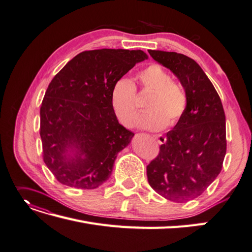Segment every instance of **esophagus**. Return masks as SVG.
<instances>
[{"instance_id":"34e87169","label":"esophagus","mask_w":252,"mask_h":252,"mask_svg":"<svg viewBox=\"0 0 252 252\" xmlns=\"http://www.w3.org/2000/svg\"><path fill=\"white\" fill-rule=\"evenodd\" d=\"M154 138H156V139L158 140V143L159 145H163V144H165L166 141H167V138H166V136H164V135H162V134L154 135Z\"/></svg>"}]
</instances>
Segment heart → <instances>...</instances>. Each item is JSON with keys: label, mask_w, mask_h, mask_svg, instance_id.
I'll list each match as a JSON object with an SVG mask.
<instances>
[{"label": "heart", "mask_w": 252, "mask_h": 252, "mask_svg": "<svg viewBox=\"0 0 252 252\" xmlns=\"http://www.w3.org/2000/svg\"><path fill=\"white\" fill-rule=\"evenodd\" d=\"M143 92H151L146 108L137 119L139 127L158 131L167 125L173 126L183 117L188 107V95L180 84L171 81V75L158 63H152L137 73ZM112 105L122 125L131 127L136 121L138 111L136 87L134 83L121 77L112 89Z\"/></svg>", "instance_id": "heart-1"}]
</instances>
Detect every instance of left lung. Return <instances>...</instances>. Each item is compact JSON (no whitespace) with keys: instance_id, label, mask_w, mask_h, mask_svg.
<instances>
[{"instance_id":"8db88e82","label":"left lung","mask_w":252,"mask_h":252,"mask_svg":"<svg viewBox=\"0 0 252 252\" xmlns=\"http://www.w3.org/2000/svg\"><path fill=\"white\" fill-rule=\"evenodd\" d=\"M148 52L178 77L188 95L183 117L166 134L158 156L147 166L148 182L170 201L188 202L201 195L221 171L227 151L223 107L209 77L190 57Z\"/></svg>"}]
</instances>
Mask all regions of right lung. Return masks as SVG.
<instances>
[{"label": "right lung", "mask_w": 252, "mask_h": 252, "mask_svg": "<svg viewBox=\"0 0 252 252\" xmlns=\"http://www.w3.org/2000/svg\"><path fill=\"white\" fill-rule=\"evenodd\" d=\"M147 59L141 50L84 51L51 81L40 107V137L44 163L60 183L94 189L112 175L117 154L134 136L116 117L112 89Z\"/></svg>", "instance_id": "1"}]
</instances>
